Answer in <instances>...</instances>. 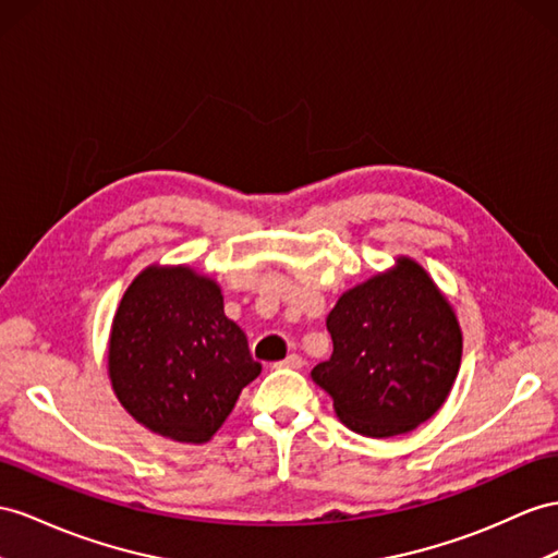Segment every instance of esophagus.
<instances>
[{
	"label": "esophagus",
	"mask_w": 558,
	"mask_h": 558,
	"mask_svg": "<svg viewBox=\"0 0 558 558\" xmlns=\"http://www.w3.org/2000/svg\"><path fill=\"white\" fill-rule=\"evenodd\" d=\"M302 365H304L302 355H296V353H290L288 359L280 361V363H276V367H290V369H302Z\"/></svg>",
	"instance_id": "1"
}]
</instances>
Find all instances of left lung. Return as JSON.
<instances>
[{
    "mask_svg": "<svg viewBox=\"0 0 558 558\" xmlns=\"http://www.w3.org/2000/svg\"><path fill=\"white\" fill-rule=\"evenodd\" d=\"M327 330L335 351L311 377L355 434L412 432L446 403L460 373V323L436 282L408 256L341 294Z\"/></svg>",
    "mask_w": 558,
    "mask_h": 558,
    "instance_id": "1",
    "label": "left lung"
}]
</instances>
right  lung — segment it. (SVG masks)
<instances>
[{
  "label": "right lung",
  "mask_w": 558,
  "mask_h": 558,
  "mask_svg": "<svg viewBox=\"0 0 558 558\" xmlns=\"http://www.w3.org/2000/svg\"><path fill=\"white\" fill-rule=\"evenodd\" d=\"M221 288L189 266H148L112 318L108 375L118 401L153 434L205 442L259 377Z\"/></svg>",
  "instance_id": "1"
}]
</instances>
